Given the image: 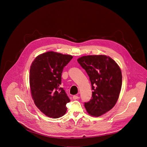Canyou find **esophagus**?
Instances as JSON below:
<instances>
[{
    "instance_id": "obj_1",
    "label": "esophagus",
    "mask_w": 147,
    "mask_h": 147,
    "mask_svg": "<svg viewBox=\"0 0 147 147\" xmlns=\"http://www.w3.org/2000/svg\"><path fill=\"white\" fill-rule=\"evenodd\" d=\"M79 97L78 96H77V95H74V96H73V99H74V100L78 99H79Z\"/></svg>"
}]
</instances>
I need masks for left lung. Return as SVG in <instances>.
Instances as JSON below:
<instances>
[{
  "instance_id": "1",
  "label": "left lung",
  "mask_w": 147,
  "mask_h": 147,
  "mask_svg": "<svg viewBox=\"0 0 147 147\" xmlns=\"http://www.w3.org/2000/svg\"><path fill=\"white\" fill-rule=\"evenodd\" d=\"M78 61L89 77L93 90L84 107L90 115L100 116L111 110L117 101L122 84L121 69L105 55L84 56Z\"/></svg>"
}]
</instances>
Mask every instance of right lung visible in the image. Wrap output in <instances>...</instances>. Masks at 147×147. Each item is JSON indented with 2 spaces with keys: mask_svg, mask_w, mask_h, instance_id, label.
Here are the masks:
<instances>
[{
  "mask_svg": "<svg viewBox=\"0 0 147 147\" xmlns=\"http://www.w3.org/2000/svg\"><path fill=\"white\" fill-rule=\"evenodd\" d=\"M71 55L47 52L37 56L30 67L29 81L35 105L48 117H61L67 111L69 99L61 84L63 69Z\"/></svg>",
  "mask_w": 147,
  "mask_h": 147,
  "instance_id": "right-lung-1",
  "label": "right lung"
}]
</instances>
